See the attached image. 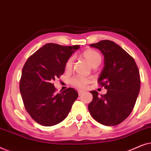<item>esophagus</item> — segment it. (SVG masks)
I'll return each mask as SVG.
<instances>
[{
  "label": "esophagus",
  "instance_id": "34e87169",
  "mask_svg": "<svg viewBox=\"0 0 151 151\" xmlns=\"http://www.w3.org/2000/svg\"><path fill=\"white\" fill-rule=\"evenodd\" d=\"M78 95H79V96H81V95L84 93V91L78 90Z\"/></svg>",
  "mask_w": 151,
  "mask_h": 151
}]
</instances>
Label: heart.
<instances>
[{
  "label": "heart",
  "instance_id": "1",
  "mask_svg": "<svg viewBox=\"0 0 151 151\" xmlns=\"http://www.w3.org/2000/svg\"><path fill=\"white\" fill-rule=\"evenodd\" d=\"M82 56L86 59L88 63L92 67H96L100 65L102 62V56L100 53L93 49H87L82 53ZM72 65H73V58H70L66 61L65 69L67 71L71 70ZM90 82V79L88 78L84 77V76H77L73 77L70 80V83L75 87L79 88H85L86 85Z\"/></svg>",
  "mask_w": 151,
  "mask_h": 151
}]
</instances>
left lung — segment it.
<instances>
[{"label": "left lung", "instance_id": "left-lung-1", "mask_svg": "<svg viewBox=\"0 0 151 151\" xmlns=\"http://www.w3.org/2000/svg\"><path fill=\"white\" fill-rule=\"evenodd\" d=\"M100 50L104 66L98 83L107 90L98 96L91 91L93 100L88 106L91 116L105 126L119 124L133 111L140 89L139 69L133 58L113 41L104 40L90 45Z\"/></svg>", "mask_w": 151, "mask_h": 151}]
</instances>
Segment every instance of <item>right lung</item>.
<instances>
[{"instance_id": "1", "label": "right lung", "mask_w": 151, "mask_h": 151, "mask_svg": "<svg viewBox=\"0 0 151 151\" xmlns=\"http://www.w3.org/2000/svg\"><path fill=\"white\" fill-rule=\"evenodd\" d=\"M80 45L62 46L47 43L27 59L22 70L20 91L32 119L51 127L66 118L78 93L73 88L55 93L53 82L65 70L66 61Z\"/></svg>"}]
</instances>
